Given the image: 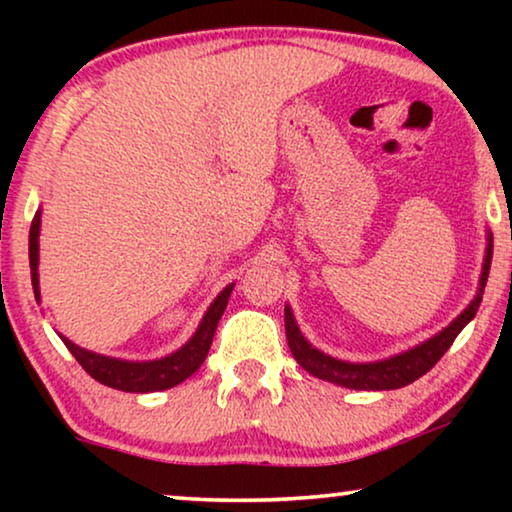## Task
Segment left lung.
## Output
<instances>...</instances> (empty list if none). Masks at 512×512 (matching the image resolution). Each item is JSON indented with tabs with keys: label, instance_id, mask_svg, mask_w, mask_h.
<instances>
[{
	"label": "left lung",
	"instance_id": "8db88e82",
	"mask_svg": "<svg viewBox=\"0 0 512 512\" xmlns=\"http://www.w3.org/2000/svg\"><path fill=\"white\" fill-rule=\"evenodd\" d=\"M492 249L494 240L489 235L487 244V256H485V268H482L480 277V291L471 305L452 321L450 326L443 328L438 335H433L431 340H426L424 345H417L410 352H403L394 356V359L377 361V363H347L331 359V356L321 354L319 349H314L303 335H300L296 321L289 307L284 310V326H286V340H289V349L300 366L307 373L319 377V380H328L340 384L347 389H359V391H384V389H401L405 384L419 380V377L429 373L436 366L447 349L452 347V342L461 333L468 321L475 317L478 307L482 303V293H485V284L489 277V265H492Z\"/></svg>",
	"mask_w": 512,
	"mask_h": 512
}]
</instances>
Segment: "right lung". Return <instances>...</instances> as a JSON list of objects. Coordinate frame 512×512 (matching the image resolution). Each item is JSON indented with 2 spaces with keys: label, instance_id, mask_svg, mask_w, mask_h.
Segmentation results:
<instances>
[{
  "label": "right lung",
  "instance_id": "right-lung-1",
  "mask_svg": "<svg viewBox=\"0 0 512 512\" xmlns=\"http://www.w3.org/2000/svg\"><path fill=\"white\" fill-rule=\"evenodd\" d=\"M39 212L34 214L32 226H30V268H32V289L34 298H39V275H37V263H39ZM230 291L233 286L223 289L219 298L214 300L212 307H209L205 319L198 326V331L188 345H184L179 352H174L165 359L149 361V363H130V361H118L109 359V356H100L93 352H86V349L76 347L74 342L62 338L69 352L76 361L81 363V368L97 380L104 387L118 389V391H132V394H146V391H160L170 389L174 384L184 382L186 377H191L195 370L202 366V361L207 359L209 347H212L216 326H219V319L223 310H226Z\"/></svg>",
  "mask_w": 512,
  "mask_h": 512
}]
</instances>
